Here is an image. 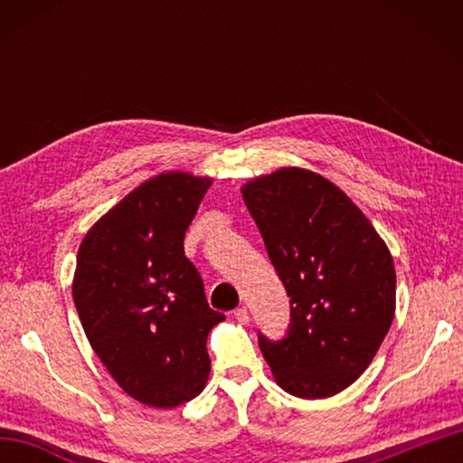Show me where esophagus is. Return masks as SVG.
I'll return each mask as SVG.
<instances>
[{"mask_svg": "<svg viewBox=\"0 0 463 463\" xmlns=\"http://www.w3.org/2000/svg\"><path fill=\"white\" fill-rule=\"evenodd\" d=\"M232 317L237 318L239 323H242V325L249 323V310H247V307H241V308L234 310V312H232Z\"/></svg>", "mask_w": 463, "mask_h": 463, "instance_id": "esophagus-1", "label": "esophagus"}]
</instances>
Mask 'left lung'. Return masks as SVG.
<instances>
[{
  "instance_id": "1",
  "label": "left lung",
  "mask_w": 463,
  "mask_h": 463,
  "mask_svg": "<svg viewBox=\"0 0 463 463\" xmlns=\"http://www.w3.org/2000/svg\"><path fill=\"white\" fill-rule=\"evenodd\" d=\"M289 296L281 341L260 333L278 386L328 398L372 364L396 310L394 261L365 214L323 175L281 167L241 187Z\"/></svg>"
}]
</instances>
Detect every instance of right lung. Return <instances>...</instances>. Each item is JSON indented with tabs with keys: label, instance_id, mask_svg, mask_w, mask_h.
<instances>
[{
	"label": "right lung",
	"instance_id": "1",
	"mask_svg": "<svg viewBox=\"0 0 463 463\" xmlns=\"http://www.w3.org/2000/svg\"><path fill=\"white\" fill-rule=\"evenodd\" d=\"M213 185L167 171L140 184L91 226L77 250L73 302L96 355L135 401L174 409L206 386L208 307L184 237Z\"/></svg>",
	"mask_w": 463,
	"mask_h": 463
}]
</instances>
